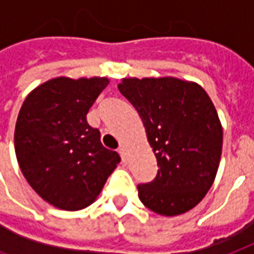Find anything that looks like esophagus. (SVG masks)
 <instances>
[{"label":"esophagus","instance_id":"34e87169","mask_svg":"<svg viewBox=\"0 0 254 254\" xmlns=\"http://www.w3.org/2000/svg\"><path fill=\"white\" fill-rule=\"evenodd\" d=\"M118 152H119V154H121V157H122V160L125 162V159H127V149H125L124 146H121Z\"/></svg>","mask_w":254,"mask_h":254}]
</instances>
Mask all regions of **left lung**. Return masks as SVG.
<instances>
[{
	"label": "left lung",
	"instance_id": "left-lung-1",
	"mask_svg": "<svg viewBox=\"0 0 254 254\" xmlns=\"http://www.w3.org/2000/svg\"><path fill=\"white\" fill-rule=\"evenodd\" d=\"M121 94L137 111L159 171L137 186L139 199L163 216L188 212L202 201L216 177L222 125L206 91L176 77L122 78Z\"/></svg>",
	"mask_w": 254,
	"mask_h": 254
}]
</instances>
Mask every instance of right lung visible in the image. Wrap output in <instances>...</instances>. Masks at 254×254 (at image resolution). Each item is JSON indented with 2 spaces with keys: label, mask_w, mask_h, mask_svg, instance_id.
<instances>
[{
  "label": "right lung",
  "mask_w": 254,
  "mask_h": 254,
  "mask_svg": "<svg viewBox=\"0 0 254 254\" xmlns=\"http://www.w3.org/2000/svg\"><path fill=\"white\" fill-rule=\"evenodd\" d=\"M108 84L107 77H56L32 90L18 114L13 142L23 177L59 209L91 205L121 162L87 122Z\"/></svg>",
  "instance_id": "right-lung-1"
}]
</instances>
